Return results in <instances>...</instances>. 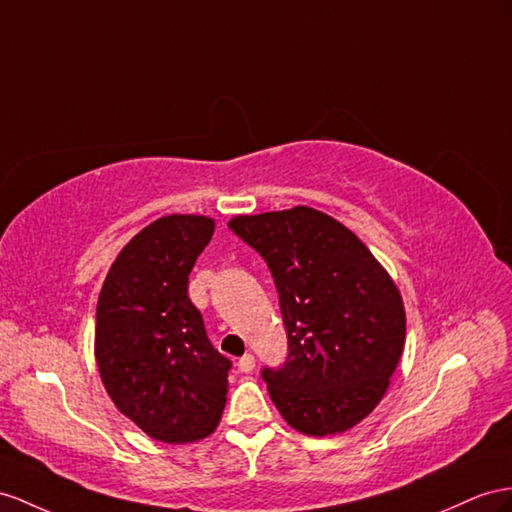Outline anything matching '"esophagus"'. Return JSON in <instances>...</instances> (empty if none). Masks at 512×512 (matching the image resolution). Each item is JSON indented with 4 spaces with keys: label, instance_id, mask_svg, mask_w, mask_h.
<instances>
[{
    "label": "esophagus",
    "instance_id": "1",
    "mask_svg": "<svg viewBox=\"0 0 512 512\" xmlns=\"http://www.w3.org/2000/svg\"><path fill=\"white\" fill-rule=\"evenodd\" d=\"M255 368V357L248 352V355H244L242 359H238V370L240 372H253Z\"/></svg>",
    "mask_w": 512,
    "mask_h": 512
}]
</instances>
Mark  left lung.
Masks as SVG:
<instances>
[{"mask_svg": "<svg viewBox=\"0 0 512 512\" xmlns=\"http://www.w3.org/2000/svg\"><path fill=\"white\" fill-rule=\"evenodd\" d=\"M229 229L266 259L279 292L287 357L261 370L274 406L311 437L357 426L404 350L396 283L355 233L313 207L235 216Z\"/></svg>", "mask_w": 512, "mask_h": 512, "instance_id": "8db88e82", "label": "left lung"}]
</instances>
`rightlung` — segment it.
I'll return each mask as SVG.
<instances>
[{"mask_svg": "<svg viewBox=\"0 0 512 512\" xmlns=\"http://www.w3.org/2000/svg\"><path fill=\"white\" fill-rule=\"evenodd\" d=\"M214 235L207 216L151 222L116 257L97 303L103 387L155 441L190 443L216 430L231 361L209 342L188 277Z\"/></svg>", "mask_w": 512, "mask_h": 512, "instance_id": "1", "label": "right lung"}]
</instances>
